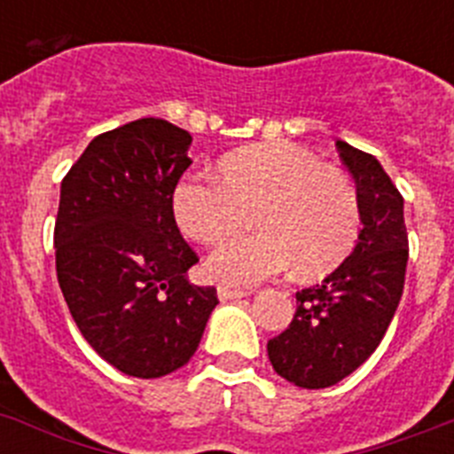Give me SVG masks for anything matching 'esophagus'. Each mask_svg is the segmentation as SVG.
Returning a JSON list of instances; mask_svg holds the SVG:
<instances>
[{"mask_svg":"<svg viewBox=\"0 0 454 454\" xmlns=\"http://www.w3.org/2000/svg\"><path fill=\"white\" fill-rule=\"evenodd\" d=\"M216 294L222 301H231V299H242L247 297V290H238V287H228V286H219L216 287Z\"/></svg>","mask_w":454,"mask_h":454,"instance_id":"34e87169","label":"esophagus"}]
</instances>
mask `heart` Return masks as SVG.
<instances>
[{
  "mask_svg": "<svg viewBox=\"0 0 454 454\" xmlns=\"http://www.w3.org/2000/svg\"><path fill=\"white\" fill-rule=\"evenodd\" d=\"M222 178L194 173L180 180L173 212L200 244L235 238L255 222L262 231L232 239L207 260L216 281L251 286L297 267L322 276L354 249L361 205L340 171L293 144H255L222 161Z\"/></svg>",
  "mask_w": 454,
  "mask_h": 454,
  "instance_id": "1",
  "label": "heart"
}]
</instances>
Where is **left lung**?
<instances>
[{
  "mask_svg": "<svg viewBox=\"0 0 454 454\" xmlns=\"http://www.w3.org/2000/svg\"><path fill=\"white\" fill-rule=\"evenodd\" d=\"M336 145L356 183L364 228L336 271L297 293L290 326L267 342L276 372L301 388L338 384L368 361L395 315L407 271L404 199L372 155Z\"/></svg>",
  "mask_w": 454,
  "mask_h": 454,
  "instance_id": "1",
  "label": "left lung"
}]
</instances>
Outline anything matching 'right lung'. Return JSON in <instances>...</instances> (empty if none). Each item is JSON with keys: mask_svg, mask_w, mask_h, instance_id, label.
I'll return each mask as SVG.
<instances>
[{"mask_svg": "<svg viewBox=\"0 0 454 454\" xmlns=\"http://www.w3.org/2000/svg\"><path fill=\"white\" fill-rule=\"evenodd\" d=\"M192 134L139 118L86 145L61 183L57 278L82 336L129 377L155 380L194 356L215 287L187 281L199 255L173 216Z\"/></svg>", "mask_w": 454, "mask_h": 454, "instance_id": "add662e5", "label": "right lung"}]
</instances>
